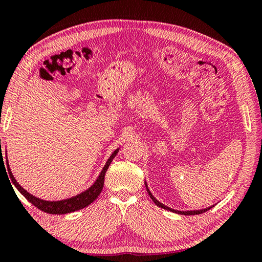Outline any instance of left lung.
Here are the masks:
<instances>
[{"label":"left lung","instance_id":"1","mask_svg":"<svg viewBox=\"0 0 262 262\" xmlns=\"http://www.w3.org/2000/svg\"><path fill=\"white\" fill-rule=\"evenodd\" d=\"M145 187H147V192H148V194L150 195V198H151V200L156 203V205L158 206V207H161V208H163V209H166V210H170V211H173V212H177V214H181V215H199V214H202V212H205V211H207V210H209L211 207H209V208H206V209H202V210H192V211H179V210H174V209H171V208H168V207H166V206H164L163 203H161L159 202L158 200H156V199L154 198V195L150 193V190H149V188H148V186H147V184H145Z\"/></svg>","mask_w":262,"mask_h":262}]
</instances>
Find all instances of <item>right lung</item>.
<instances>
[{"label":"right lung","instance_id":"obj_1","mask_svg":"<svg viewBox=\"0 0 262 262\" xmlns=\"http://www.w3.org/2000/svg\"><path fill=\"white\" fill-rule=\"evenodd\" d=\"M119 150L117 149L111 155V157L108 158V161L106 162L105 166L103 168V171H101V173L99 174L98 179L96 180V183L91 186L90 188L86 189L85 192H83L81 194L76 195V196L74 198H70V199H66V200H62V201H45V200H41V199H38L33 196L32 194H30L26 192V190L21 187V186L17 183L16 179L14 178V176H12L10 168H9V164H8V171H9V176H10V179H11V183L16 186V188L19 190V192L24 195V196L28 199V200L32 203L33 206H35L38 208V209H40L45 212H48V214H68V212H73V211H76L79 209H83V208L88 207L90 203L94 202L97 198H98V195L101 193V189L104 187V180H105V173L106 171H107V168L110 166L111 162L113 161V158L117 156ZM2 158V157H1Z\"/></svg>","mask_w":262,"mask_h":262}]
</instances>
